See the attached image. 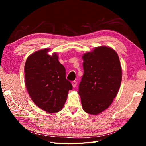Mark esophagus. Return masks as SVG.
Segmentation results:
<instances>
[{
	"mask_svg": "<svg viewBox=\"0 0 146 146\" xmlns=\"http://www.w3.org/2000/svg\"><path fill=\"white\" fill-rule=\"evenodd\" d=\"M71 84H72L73 87L75 88V87H76V86L77 85V82L76 81H73V82H71Z\"/></svg>",
	"mask_w": 146,
	"mask_h": 146,
	"instance_id": "1",
	"label": "esophagus"
}]
</instances>
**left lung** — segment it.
<instances>
[{
	"instance_id": "left-lung-1",
	"label": "left lung",
	"mask_w": 146,
	"mask_h": 146,
	"mask_svg": "<svg viewBox=\"0 0 146 146\" xmlns=\"http://www.w3.org/2000/svg\"><path fill=\"white\" fill-rule=\"evenodd\" d=\"M84 73L78 94L83 109L91 115L105 110L116 97L122 82V68L115 51L100 46L82 56Z\"/></svg>"
}]
</instances>
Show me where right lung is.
<instances>
[{
	"mask_svg": "<svg viewBox=\"0 0 146 146\" xmlns=\"http://www.w3.org/2000/svg\"><path fill=\"white\" fill-rule=\"evenodd\" d=\"M49 48L29 56L24 66L25 85L33 102L42 110L56 113L62 110L72 85L58 54L49 55Z\"/></svg>",
	"mask_w": 146,
	"mask_h": 146,
	"instance_id": "right-lung-1",
	"label": "right lung"
}]
</instances>
